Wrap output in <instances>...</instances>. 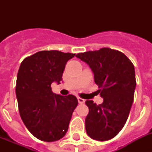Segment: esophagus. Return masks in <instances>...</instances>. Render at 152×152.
I'll use <instances>...</instances> for the list:
<instances>
[{"label":"esophagus","mask_w":152,"mask_h":152,"mask_svg":"<svg viewBox=\"0 0 152 152\" xmlns=\"http://www.w3.org/2000/svg\"><path fill=\"white\" fill-rule=\"evenodd\" d=\"M77 99H78V102H79V103H80V104H83L85 102V100L83 99H82V98H80L78 97L77 98Z\"/></svg>","instance_id":"esophagus-1"}]
</instances>
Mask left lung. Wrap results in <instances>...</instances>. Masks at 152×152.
I'll list each match as a JSON object with an SVG mask.
<instances>
[{"label": "left lung", "mask_w": 152, "mask_h": 152, "mask_svg": "<svg viewBox=\"0 0 152 152\" xmlns=\"http://www.w3.org/2000/svg\"><path fill=\"white\" fill-rule=\"evenodd\" d=\"M76 57L89 65L103 98L100 105L86 101L89 108L86 132L93 140H109L122 129L129 115L137 85L133 64L123 53L110 48L80 53Z\"/></svg>", "instance_id": "left-lung-1"}]
</instances>
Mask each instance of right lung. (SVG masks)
<instances>
[{
	"label": "right lung",
	"mask_w": 152,
	"mask_h": 152,
	"mask_svg": "<svg viewBox=\"0 0 152 152\" xmlns=\"http://www.w3.org/2000/svg\"><path fill=\"white\" fill-rule=\"evenodd\" d=\"M75 55L39 51L20 64L15 85L19 111L25 126L40 140L57 141L68 131L78 100L72 95L54 94L51 83H61L65 64Z\"/></svg>",
	"instance_id": "1"
}]
</instances>
